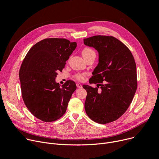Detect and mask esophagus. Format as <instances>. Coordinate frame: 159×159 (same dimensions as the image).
<instances>
[{
	"label": "esophagus",
	"instance_id": "esophagus-1",
	"mask_svg": "<svg viewBox=\"0 0 159 159\" xmlns=\"http://www.w3.org/2000/svg\"><path fill=\"white\" fill-rule=\"evenodd\" d=\"M77 88H81L82 87V84H80V83H77Z\"/></svg>",
	"mask_w": 159,
	"mask_h": 159
}]
</instances>
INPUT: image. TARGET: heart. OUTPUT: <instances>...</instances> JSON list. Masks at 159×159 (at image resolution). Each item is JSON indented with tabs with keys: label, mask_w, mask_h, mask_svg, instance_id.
Returning <instances> with one entry per match:
<instances>
[{
	"label": "heart",
	"mask_w": 159,
	"mask_h": 159,
	"mask_svg": "<svg viewBox=\"0 0 159 159\" xmlns=\"http://www.w3.org/2000/svg\"><path fill=\"white\" fill-rule=\"evenodd\" d=\"M82 56L84 58H85V57H89L91 55H96L95 52L92 49H91L89 48H85L82 51ZM76 77L77 79H79L80 80H82L84 78L83 75H77L76 76Z\"/></svg>",
	"instance_id": "b5f03b06"
}]
</instances>
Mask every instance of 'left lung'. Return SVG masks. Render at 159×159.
<instances>
[{
	"instance_id": "left-lung-1",
	"label": "left lung",
	"mask_w": 159,
	"mask_h": 159,
	"mask_svg": "<svg viewBox=\"0 0 159 159\" xmlns=\"http://www.w3.org/2000/svg\"><path fill=\"white\" fill-rule=\"evenodd\" d=\"M84 43L94 48L99 56L89 83L105 81L104 84H98L99 90L83 85L87 91L85 112L96 122H111L125 112L135 94L137 75L134 59L123 43L111 36L96 35L84 39Z\"/></svg>"
}]
</instances>
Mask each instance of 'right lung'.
<instances>
[{
    "instance_id": "1",
    "label": "right lung",
    "mask_w": 159,
    "mask_h": 159,
    "mask_svg": "<svg viewBox=\"0 0 159 159\" xmlns=\"http://www.w3.org/2000/svg\"><path fill=\"white\" fill-rule=\"evenodd\" d=\"M77 47L65 39H45L35 44L26 54L19 77L24 103L37 119L52 122L66 112L75 83L68 80L61 86L56 82L57 72Z\"/></svg>"
}]
</instances>
